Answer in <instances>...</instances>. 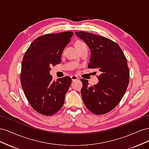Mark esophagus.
I'll use <instances>...</instances> for the list:
<instances>
[{"instance_id": "34e87169", "label": "esophagus", "mask_w": 149, "mask_h": 149, "mask_svg": "<svg viewBox=\"0 0 149 149\" xmlns=\"http://www.w3.org/2000/svg\"><path fill=\"white\" fill-rule=\"evenodd\" d=\"M71 78L72 81H74V80L78 79V77L77 76H76V75H72V76H71Z\"/></svg>"}]
</instances>
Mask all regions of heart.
<instances>
[{
    "label": "heart",
    "instance_id": "1",
    "mask_svg": "<svg viewBox=\"0 0 149 149\" xmlns=\"http://www.w3.org/2000/svg\"><path fill=\"white\" fill-rule=\"evenodd\" d=\"M84 43H83V42H81V41H77L76 42V43H75V45H76V47H79V46H81V45H83V44H84Z\"/></svg>",
    "mask_w": 149,
    "mask_h": 149
}]
</instances>
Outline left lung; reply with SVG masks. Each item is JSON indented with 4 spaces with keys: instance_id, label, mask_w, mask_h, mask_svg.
Segmentation results:
<instances>
[{
    "instance_id": "1",
    "label": "left lung",
    "mask_w": 149,
    "mask_h": 149,
    "mask_svg": "<svg viewBox=\"0 0 149 149\" xmlns=\"http://www.w3.org/2000/svg\"><path fill=\"white\" fill-rule=\"evenodd\" d=\"M75 34L88 45L91 50L89 68L100 71L99 81L89 86L88 81L81 79V90L84 105L93 113H107L118 104L129 82L127 59L120 47L110 39L85 31Z\"/></svg>"
}]
</instances>
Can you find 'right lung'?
<instances>
[{"label":"right lung","instance_id":"add662e5","mask_svg":"<svg viewBox=\"0 0 149 149\" xmlns=\"http://www.w3.org/2000/svg\"><path fill=\"white\" fill-rule=\"evenodd\" d=\"M73 31L46 34L36 38L26 51L22 63L20 81L30 104L38 113L55 114L62 107L71 83L69 76L52 80L50 67L61 63L63 51Z\"/></svg>","mask_w":149,"mask_h":149}]
</instances>
